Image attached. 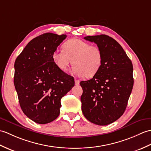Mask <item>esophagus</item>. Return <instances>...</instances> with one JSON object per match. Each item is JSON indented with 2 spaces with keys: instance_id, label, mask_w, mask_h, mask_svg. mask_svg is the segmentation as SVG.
<instances>
[{
  "instance_id": "esophagus-1",
  "label": "esophagus",
  "mask_w": 151,
  "mask_h": 151,
  "mask_svg": "<svg viewBox=\"0 0 151 151\" xmlns=\"http://www.w3.org/2000/svg\"><path fill=\"white\" fill-rule=\"evenodd\" d=\"M79 83L80 81L78 79H75V85H79Z\"/></svg>"
}]
</instances>
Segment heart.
<instances>
[{
  "instance_id": "1",
  "label": "heart",
  "mask_w": 151,
  "mask_h": 151,
  "mask_svg": "<svg viewBox=\"0 0 151 151\" xmlns=\"http://www.w3.org/2000/svg\"><path fill=\"white\" fill-rule=\"evenodd\" d=\"M54 64L61 71H66L68 66L73 64L72 73L73 75L92 78L101 66L103 54L98 46L78 39H72L63 45V50H56L52 53Z\"/></svg>"
}]
</instances>
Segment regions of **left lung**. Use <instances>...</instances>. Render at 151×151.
Instances as JSON below:
<instances>
[{
	"mask_svg": "<svg viewBox=\"0 0 151 151\" xmlns=\"http://www.w3.org/2000/svg\"><path fill=\"white\" fill-rule=\"evenodd\" d=\"M103 54L99 71L88 81L80 82L83 115L89 122L106 125L125 112L134 85L132 63L116 40L106 35L86 36Z\"/></svg>",
	"mask_w": 151,
	"mask_h": 151,
	"instance_id": "left-lung-1",
	"label": "left lung"
}]
</instances>
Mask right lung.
<instances>
[{"label":"right lung","instance_id":"obj_1","mask_svg":"<svg viewBox=\"0 0 151 151\" xmlns=\"http://www.w3.org/2000/svg\"><path fill=\"white\" fill-rule=\"evenodd\" d=\"M66 37L42 34L30 41L15 60L14 85L20 106L37 123L46 124L58 118L61 98L74 86L73 77L59 70L52 58Z\"/></svg>","mask_w":151,"mask_h":151}]
</instances>
